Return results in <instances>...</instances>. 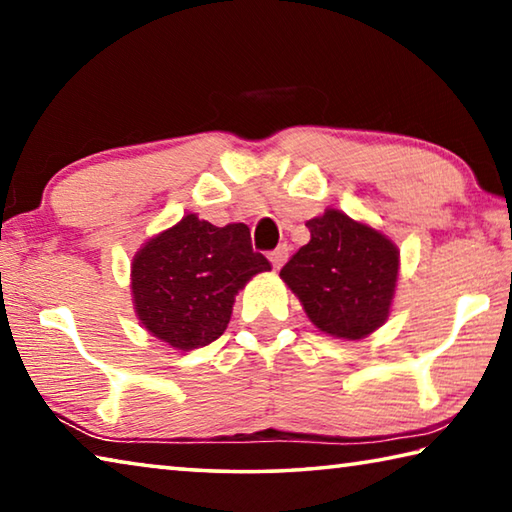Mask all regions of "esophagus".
Here are the masks:
<instances>
[{
  "label": "esophagus",
  "mask_w": 512,
  "mask_h": 512,
  "mask_svg": "<svg viewBox=\"0 0 512 512\" xmlns=\"http://www.w3.org/2000/svg\"><path fill=\"white\" fill-rule=\"evenodd\" d=\"M287 257H289V246L287 244H282V246H277L271 255H268V259H271V264H273V268H280L284 262H287Z\"/></svg>",
  "instance_id": "34e87169"
}]
</instances>
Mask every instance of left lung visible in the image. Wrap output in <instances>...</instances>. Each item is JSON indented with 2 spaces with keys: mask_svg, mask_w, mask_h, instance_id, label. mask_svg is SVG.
<instances>
[{
  "mask_svg": "<svg viewBox=\"0 0 512 512\" xmlns=\"http://www.w3.org/2000/svg\"><path fill=\"white\" fill-rule=\"evenodd\" d=\"M311 239L280 277L320 332L359 341L386 323L400 250L386 235L339 210L307 221Z\"/></svg>",
  "mask_w": 512,
  "mask_h": 512,
  "instance_id": "obj_1",
  "label": "left lung"
}]
</instances>
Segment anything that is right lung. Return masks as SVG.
Masks as SVG:
<instances>
[{"mask_svg":"<svg viewBox=\"0 0 512 512\" xmlns=\"http://www.w3.org/2000/svg\"><path fill=\"white\" fill-rule=\"evenodd\" d=\"M264 271L271 264L253 250L248 225L216 228L187 214L133 257L135 314L171 348H203L225 332L239 289Z\"/></svg>","mask_w":512,"mask_h":512,"instance_id":"right-lung-1","label":"right lung"}]
</instances>
